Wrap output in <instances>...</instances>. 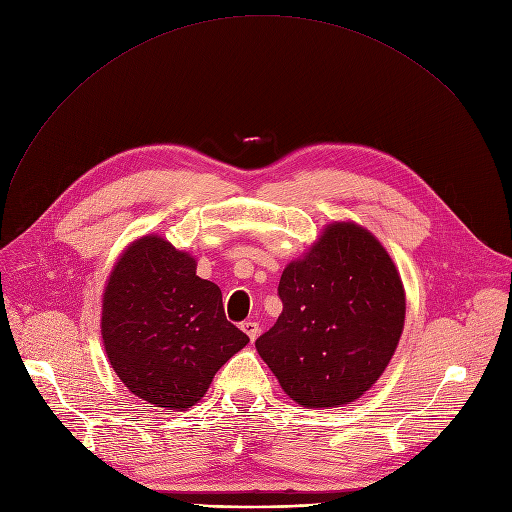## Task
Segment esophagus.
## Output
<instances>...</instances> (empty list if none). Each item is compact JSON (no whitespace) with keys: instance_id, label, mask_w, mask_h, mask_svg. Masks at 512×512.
Returning <instances> with one entry per match:
<instances>
[{"instance_id":"1","label":"esophagus","mask_w":512,"mask_h":512,"mask_svg":"<svg viewBox=\"0 0 512 512\" xmlns=\"http://www.w3.org/2000/svg\"><path fill=\"white\" fill-rule=\"evenodd\" d=\"M242 330L248 334V338L254 342L256 338H258V334H260V328H258V324L256 322H252V320H248V322H244L242 324Z\"/></svg>"}]
</instances>
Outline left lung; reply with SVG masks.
Listing matches in <instances>:
<instances>
[{
  "instance_id": "1",
  "label": "left lung",
  "mask_w": 512,
  "mask_h": 512,
  "mask_svg": "<svg viewBox=\"0 0 512 512\" xmlns=\"http://www.w3.org/2000/svg\"><path fill=\"white\" fill-rule=\"evenodd\" d=\"M283 311L256 340L262 361L303 408L359 400L398 348L406 293L400 272L375 235L334 221L279 283Z\"/></svg>"
}]
</instances>
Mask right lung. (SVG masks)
<instances>
[{
	"instance_id": "obj_1",
	"label": "right lung",
	"mask_w": 512,
	"mask_h": 512,
	"mask_svg": "<svg viewBox=\"0 0 512 512\" xmlns=\"http://www.w3.org/2000/svg\"><path fill=\"white\" fill-rule=\"evenodd\" d=\"M106 357L133 396L166 410L199 402L215 373L250 338L227 322L221 289L162 235L135 240L102 293Z\"/></svg>"
}]
</instances>
